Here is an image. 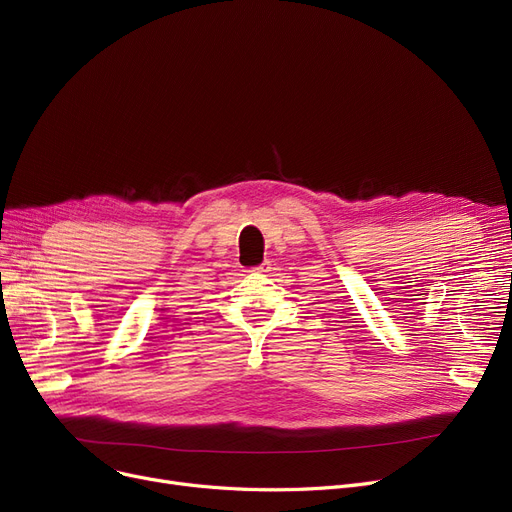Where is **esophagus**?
Returning a JSON list of instances; mask_svg holds the SVG:
<instances>
[{
	"instance_id": "1",
	"label": "esophagus",
	"mask_w": 512,
	"mask_h": 512,
	"mask_svg": "<svg viewBox=\"0 0 512 512\" xmlns=\"http://www.w3.org/2000/svg\"><path fill=\"white\" fill-rule=\"evenodd\" d=\"M267 270H272V267H270V263H261L259 267H255V270H253V272H257V274H265Z\"/></svg>"
}]
</instances>
